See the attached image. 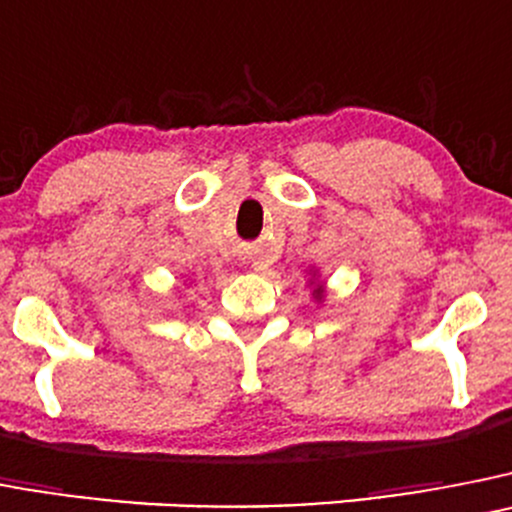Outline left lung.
Returning a JSON list of instances; mask_svg holds the SVG:
<instances>
[{
  "mask_svg": "<svg viewBox=\"0 0 512 512\" xmlns=\"http://www.w3.org/2000/svg\"><path fill=\"white\" fill-rule=\"evenodd\" d=\"M314 294H317V299H322V289H314Z\"/></svg>",
  "mask_w": 512,
  "mask_h": 512,
  "instance_id": "8db88e82",
  "label": "left lung"
}]
</instances>
